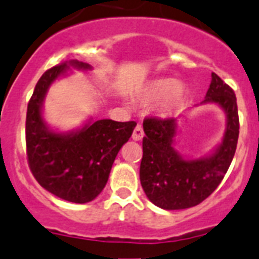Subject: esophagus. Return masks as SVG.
<instances>
[{
  "mask_svg": "<svg viewBox=\"0 0 259 259\" xmlns=\"http://www.w3.org/2000/svg\"><path fill=\"white\" fill-rule=\"evenodd\" d=\"M143 136H145V133H143L142 126H141V125H137L136 129H134V132H133L132 138L134 139V141H141V139L143 138Z\"/></svg>",
  "mask_w": 259,
  "mask_h": 259,
  "instance_id": "esophagus-1",
  "label": "esophagus"
}]
</instances>
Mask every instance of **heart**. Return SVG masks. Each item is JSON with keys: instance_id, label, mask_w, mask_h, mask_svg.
Wrapping results in <instances>:
<instances>
[{"instance_id": "1", "label": "heart", "mask_w": 259, "mask_h": 259, "mask_svg": "<svg viewBox=\"0 0 259 259\" xmlns=\"http://www.w3.org/2000/svg\"><path fill=\"white\" fill-rule=\"evenodd\" d=\"M186 98L185 87L175 78H159L150 82L142 92V100L154 103L160 100L161 114L176 113L181 109Z\"/></svg>"}]
</instances>
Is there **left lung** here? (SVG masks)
<instances>
[{
	"instance_id": "left-lung-1",
	"label": "left lung",
	"mask_w": 259,
	"mask_h": 259,
	"mask_svg": "<svg viewBox=\"0 0 259 259\" xmlns=\"http://www.w3.org/2000/svg\"><path fill=\"white\" fill-rule=\"evenodd\" d=\"M218 104L226 113L222 143L210 155L185 159L175 148L176 118L143 121V156L139 168L141 185L155 206L183 210L204 201L218 188L235 156L238 139V112L233 90L220 76L211 74V83L202 104Z\"/></svg>"
}]
</instances>
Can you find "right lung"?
Masks as SVG:
<instances>
[{
	"label": "right lung",
	"mask_w": 259,
	"mask_h": 259,
	"mask_svg": "<svg viewBox=\"0 0 259 259\" xmlns=\"http://www.w3.org/2000/svg\"><path fill=\"white\" fill-rule=\"evenodd\" d=\"M71 67L92 69L71 60L47 70L36 83L27 107V159L33 177L46 190L67 202L87 203L104 189L114 159L137 122L90 118L80 129L52 130L42 118V103L52 83L67 75Z\"/></svg>",
	"instance_id": "obj_1"
}]
</instances>
